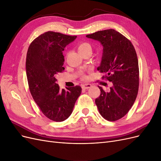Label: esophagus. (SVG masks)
Wrapping results in <instances>:
<instances>
[{"instance_id":"esophagus-1","label":"esophagus","mask_w":161,"mask_h":161,"mask_svg":"<svg viewBox=\"0 0 161 161\" xmlns=\"http://www.w3.org/2000/svg\"><path fill=\"white\" fill-rule=\"evenodd\" d=\"M92 86V85L91 84H84L82 85V88L83 89H88Z\"/></svg>"}]
</instances>
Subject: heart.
Instances as JSON below:
<instances>
[{"instance_id":"1","label":"heart","mask_w":161,"mask_h":161,"mask_svg":"<svg viewBox=\"0 0 161 161\" xmlns=\"http://www.w3.org/2000/svg\"><path fill=\"white\" fill-rule=\"evenodd\" d=\"M76 47L80 54L86 52H91L92 50L91 46L88 42H81L79 44L77 45Z\"/></svg>"}]
</instances>
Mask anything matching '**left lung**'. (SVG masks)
<instances>
[{
    "label": "left lung",
    "mask_w": 161,
    "mask_h": 161,
    "mask_svg": "<svg viewBox=\"0 0 161 161\" xmlns=\"http://www.w3.org/2000/svg\"><path fill=\"white\" fill-rule=\"evenodd\" d=\"M101 42L103 46L101 65L97 70L105 73L102 79L112 82L109 92L101 86L95 104L103 118L115 121L127 114L138 95V60L131 42L115 30H105L86 36Z\"/></svg>",
    "instance_id": "obj_1"
}]
</instances>
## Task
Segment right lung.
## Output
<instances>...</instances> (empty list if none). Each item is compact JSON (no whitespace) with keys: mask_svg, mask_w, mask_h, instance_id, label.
I'll use <instances>...</instances> for the list:
<instances>
[{"mask_svg":"<svg viewBox=\"0 0 161 161\" xmlns=\"http://www.w3.org/2000/svg\"><path fill=\"white\" fill-rule=\"evenodd\" d=\"M76 38L47 31L36 37L27 50L25 65L29 89L43 114L54 121L69 118L82 91L80 86L61 90L56 79L64 70L62 52Z\"/></svg>","mask_w":161,"mask_h":161,"instance_id":"obj_1","label":"right lung"}]
</instances>
